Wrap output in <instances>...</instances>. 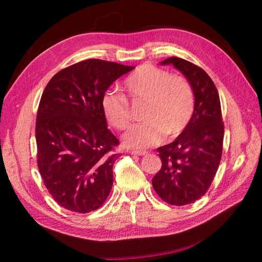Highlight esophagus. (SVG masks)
Returning a JSON list of instances; mask_svg holds the SVG:
<instances>
[{"mask_svg": "<svg viewBox=\"0 0 262 262\" xmlns=\"http://www.w3.org/2000/svg\"><path fill=\"white\" fill-rule=\"evenodd\" d=\"M129 153L132 155H145L147 152H145V151H138V149H132V151H129Z\"/></svg>", "mask_w": 262, "mask_h": 262, "instance_id": "esophagus-1", "label": "esophagus"}]
</instances>
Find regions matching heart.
<instances>
[{
    "mask_svg": "<svg viewBox=\"0 0 262 262\" xmlns=\"http://www.w3.org/2000/svg\"><path fill=\"white\" fill-rule=\"evenodd\" d=\"M124 90L133 103L145 102L144 122L130 127L122 144L129 148H146L160 144L166 135L176 138L186 130L194 110L193 91L186 77L152 64H143L126 77ZM101 108L109 125L124 130L130 125L129 102L113 91L103 93Z\"/></svg>",
    "mask_w": 262,
    "mask_h": 262,
    "instance_id": "heart-1",
    "label": "heart"
}]
</instances>
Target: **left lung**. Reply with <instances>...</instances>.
<instances>
[{"mask_svg":"<svg viewBox=\"0 0 262 262\" xmlns=\"http://www.w3.org/2000/svg\"><path fill=\"white\" fill-rule=\"evenodd\" d=\"M161 64L179 70L194 94L192 118L180 136L158 148L162 166L152 179L161 199L183 206L203 197L214 180L223 152L224 122L219 91L203 69L179 57Z\"/></svg>","mask_w":262,"mask_h":262,"instance_id":"1","label":"left lung"}]
</instances>
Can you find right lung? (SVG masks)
Returning <instances> with one entry per match:
<instances>
[{
    "instance_id": "right-lung-1",
    "label": "right lung",
    "mask_w": 262,
    "mask_h": 262,
    "mask_svg": "<svg viewBox=\"0 0 262 262\" xmlns=\"http://www.w3.org/2000/svg\"><path fill=\"white\" fill-rule=\"evenodd\" d=\"M134 66L85 59L48 82L36 120L37 164L55 202L74 213L98 209L113 188L119 141L107 127L101 98Z\"/></svg>"
}]
</instances>
